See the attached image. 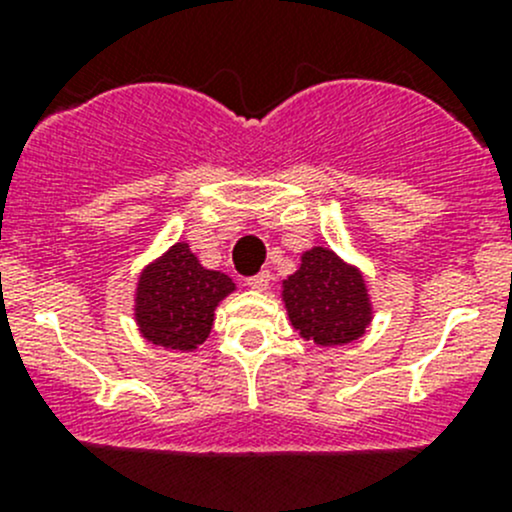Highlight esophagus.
<instances>
[{
	"instance_id": "1",
	"label": "esophagus",
	"mask_w": 512,
	"mask_h": 512,
	"mask_svg": "<svg viewBox=\"0 0 512 512\" xmlns=\"http://www.w3.org/2000/svg\"><path fill=\"white\" fill-rule=\"evenodd\" d=\"M267 285H270V272H267V270H262V272H257V275L247 277V287L257 289V292L267 289Z\"/></svg>"
}]
</instances>
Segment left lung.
Returning <instances> with one entry per match:
<instances>
[{"mask_svg":"<svg viewBox=\"0 0 512 512\" xmlns=\"http://www.w3.org/2000/svg\"><path fill=\"white\" fill-rule=\"evenodd\" d=\"M285 304L294 329L322 347L354 342L371 319L361 275L327 247L304 252L285 282Z\"/></svg>","mask_w":512,"mask_h":512,"instance_id":"8db88e82","label":"left lung"}]
</instances>
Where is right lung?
I'll return each instance as SVG.
<instances>
[{"mask_svg": "<svg viewBox=\"0 0 512 512\" xmlns=\"http://www.w3.org/2000/svg\"><path fill=\"white\" fill-rule=\"evenodd\" d=\"M232 289L230 277L200 267L188 245L178 242L141 275L136 317L143 337L165 349L190 352L205 342L215 307Z\"/></svg>", "mask_w": 512, "mask_h": 512, "instance_id": "add662e5", "label": "right lung"}]
</instances>
